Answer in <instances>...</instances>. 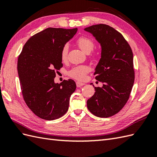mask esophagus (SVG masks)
<instances>
[{
    "label": "esophagus",
    "instance_id": "34e87169",
    "mask_svg": "<svg viewBox=\"0 0 157 157\" xmlns=\"http://www.w3.org/2000/svg\"><path fill=\"white\" fill-rule=\"evenodd\" d=\"M83 85H85V83H83V82H76V86H77L78 87H82Z\"/></svg>",
    "mask_w": 157,
    "mask_h": 157
}]
</instances>
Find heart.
I'll return each instance as SVG.
<instances>
[{"instance_id": "1", "label": "heart", "mask_w": 157, "mask_h": 157, "mask_svg": "<svg viewBox=\"0 0 157 157\" xmlns=\"http://www.w3.org/2000/svg\"><path fill=\"white\" fill-rule=\"evenodd\" d=\"M76 44L83 52H85L86 54H89L94 50L95 48V42L94 40L90 37L86 36H80L75 42ZM68 52H69V47L66 44L64 45L62 50L61 53H60V58H61L62 61L63 62H66L68 59ZM91 58H95V56L94 54H90ZM90 71V67L86 65H80L75 66L71 69L68 71V75L71 78H74L78 80H83L86 78V74Z\"/></svg>"}]
</instances>
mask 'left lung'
Wrapping results in <instances>:
<instances>
[{
	"instance_id": "1",
	"label": "left lung",
	"mask_w": 157,
	"mask_h": 157,
	"mask_svg": "<svg viewBox=\"0 0 157 157\" xmlns=\"http://www.w3.org/2000/svg\"><path fill=\"white\" fill-rule=\"evenodd\" d=\"M84 30L101 44V59L94 75L103 83L102 87H95L87 106L97 117H109L121 110L129 98L135 81L133 54L127 40L113 28L99 24Z\"/></svg>"
}]
</instances>
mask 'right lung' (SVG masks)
Wrapping results in <instances>:
<instances>
[{
  "label": "right lung",
  "instance_id": "1",
  "mask_svg": "<svg viewBox=\"0 0 157 157\" xmlns=\"http://www.w3.org/2000/svg\"><path fill=\"white\" fill-rule=\"evenodd\" d=\"M77 31V28H48L30 38L18 56L17 70L24 100L40 118L54 120L68 110L75 83L70 79L56 83L54 78L56 71L63 66L62 48Z\"/></svg>",
  "mask_w": 157,
  "mask_h": 157
}]
</instances>
